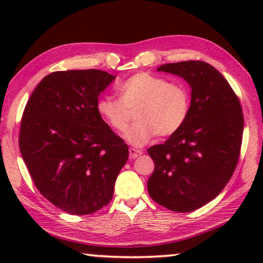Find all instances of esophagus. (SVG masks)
Wrapping results in <instances>:
<instances>
[{
  "mask_svg": "<svg viewBox=\"0 0 263 263\" xmlns=\"http://www.w3.org/2000/svg\"><path fill=\"white\" fill-rule=\"evenodd\" d=\"M142 151L141 149H136V148H129V156H130L132 159L134 158H138L139 156H141Z\"/></svg>",
  "mask_w": 263,
  "mask_h": 263,
  "instance_id": "1",
  "label": "esophagus"
}]
</instances>
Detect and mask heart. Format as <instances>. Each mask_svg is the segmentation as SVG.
Here are the masks:
<instances>
[{
  "label": "heart",
  "mask_w": 263,
  "mask_h": 263,
  "mask_svg": "<svg viewBox=\"0 0 263 263\" xmlns=\"http://www.w3.org/2000/svg\"><path fill=\"white\" fill-rule=\"evenodd\" d=\"M120 100L104 97L97 103L99 116L114 130L125 133L132 112L136 123L127 134L134 146H143L158 135L167 138L181 130L192 109V93L182 81H168L151 73H138L118 87Z\"/></svg>",
  "instance_id": "heart-1"
}]
</instances>
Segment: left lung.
I'll list each match as a JSON object with an SVG mask.
<instances>
[{
	"mask_svg": "<svg viewBox=\"0 0 263 263\" xmlns=\"http://www.w3.org/2000/svg\"><path fill=\"white\" fill-rule=\"evenodd\" d=\"M192 87V109L181 130L147 149L154 171L149 196L167 210L188 213L218 196L236 170L243 138V112L228 80L203 61L163 64Z\"/></svg>",
	"mask_w": 263,
	"mask_h": 263,
	"instance_id": "1",
	"label": "left lung"
}]
</instances>
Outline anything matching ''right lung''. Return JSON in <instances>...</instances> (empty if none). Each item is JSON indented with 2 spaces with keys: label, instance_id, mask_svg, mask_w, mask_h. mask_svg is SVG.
I'll return each instance as SVG.
<instances>
[{
  "label": "right lung",
  "instance_id": "add662e5",
  "mask_svg": "<svg viewBox=\"0 0 263 263\" xmlns=\"http://www.w3.org/2000/svg\"><path fill=\"white\" fill-rule=\"evenodd\" d=\"M114 79L98 69L53 71L25 106L21 156L39 193L69 214L106 206L128 160L127 143L97 111L99 95Z\"/></svg>",
  "mask_w": 263,
  "mask_h": 263
}]
</instances>
